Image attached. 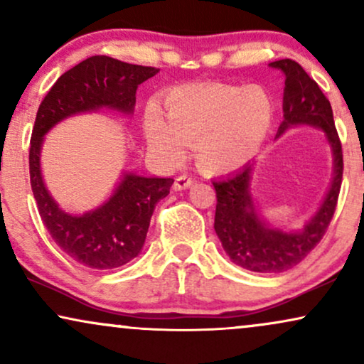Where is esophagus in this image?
<instances>
[{
    "instance_id": "esophagus-1",
    "label": "esophagus",
    "mask_w": 364,
    "mask_h": 364,
    "mask_svg": "<svg viewBox=\"0 0 364 364\" xmlns=\"http://www.w3.org/2000/svg\"><path fill=\"white\" fill-rule=\"evenodd\" d=\"M193 183V178L188 176V174H181V176H178L174 179V185H173V190L174 191H181V190H186V188H190Z\"/></svg>"
}]
</instances>
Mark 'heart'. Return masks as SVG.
Returning <instances> with one entry per match:
<instances>
[{"label":"heart","instance_id":"heart-1","mask_svg":"<svg viewBox=\"0 0 364 364\" xmlns=\"http://www.w3.org/2000/svg\"><path fill=\"white\" fill-rule=\"evenodd\" d=\"M275 116L272 94L262 85H181L164 97V117L148 109L144 134L156 158L176 164L193 146L198 168L235 171L257 154Z\"/></svg>","mask_w":364,"mask_h":364}]
</instances>
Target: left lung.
Listing matches in <instances>:
<instances>
[{
    "instance_id": "left-lung-1",
    "label": "left lung",
    "mask_w": 364,
    "mask_h": 364,
    "mask_svg": "<svg viewBox=\"0 0 364 364\" xmlns=\"http://www.w3.org/2000/svg\"><path fill=\"white\" fill-rule=\"evenodd\" d=\"M285 75L284 121L277 137L294 126H312L324 132L333 153V181L323 203L304 228L285 230L267 223L257 210L250 193L254 164L213 181L216 191L215 232L233 264L259 274H279L296 267L324 237L333 218L343 179V149L336 131L333 109L319 85L291 58L270 63Z\"/></svg>"
}]
</instances>
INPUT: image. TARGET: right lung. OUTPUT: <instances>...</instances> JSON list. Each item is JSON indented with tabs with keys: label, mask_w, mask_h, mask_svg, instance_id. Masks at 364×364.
Returning <instances> with one entry per match:
<instances>
[{
	"label": "right lung",
	"mask_w": 364,
	"mask_h": 364,
	"mask_svg": "<svg viewBox=\"0 0 364 364\" xmlns=\"http://www.w3.org/2000/svg\"><path fill=\"white\" fill-rule=\"evenodd\" d=\"M158 72L154 67L95 55L63 73L36 112L30 141V183L41 222L72 260L89 269H117L141 254L156 203L168 196L174 179L126 171L112 195L97 208L82 215L67 213L50 195L41 176L45 134L75 114L100 109L132 114L137 87Z\"/></svg>",
	"instance_id": "add662e5"
}]
</instances>
